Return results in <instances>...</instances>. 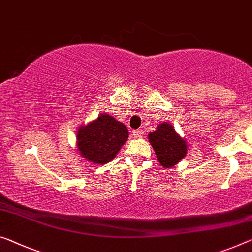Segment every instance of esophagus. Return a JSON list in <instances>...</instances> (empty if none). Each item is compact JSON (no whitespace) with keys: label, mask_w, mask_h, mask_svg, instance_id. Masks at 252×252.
I'll list each match as a JSON object with an SVG mask.
<instances>
[{"label":"esophagus","mask_w":252,"mask_h":252,"mask_svg":"<svg viewBox=\"0 0 252 252\" xmlns=\"http://www.w3.org/2000/svg\"><path fill=\"white\" fill-rule=\"evenodd\" d=\"M133 135H134V137H135V138H141V137L143 136V130H142V129H137V130H135L134 133H133Z\"/></svg>","instance_id":"34e87169"}]
</instances>
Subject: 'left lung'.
<instances>
[{"label":"left lung","mask_w":252,"mask_h":252,"mask_svg":"<svg viewBox=\"0 0 252 252\" xmlns=\"http://www.w3.org/2000/svg\"><path fill=\"white\" fill-rule=\"evenodd\" d=\"M149 141L158 162L165 168L176 165L187 153V143L169 123L160 124L156 131L149 134Z\"/></svg>","instance_id":"1"}]
</instances>
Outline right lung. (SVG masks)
<instances>
[{"label": "right lung", "mask_w": 252, "mask_h": 252, "mask_svg": "<svg viewBox=\"0 0 252 252\" xmlns=\"http://www.w3.org/2000/svg\"><path fill=\"white\" fill-rule=\"evenodd\" d=\"M77 150L88 161L106 164L113 161L128 138V129L113 116L101 114L95 121L77 129Z\"/></svg>", "instance_id": "right-lung-1"}]
</instances>
